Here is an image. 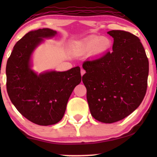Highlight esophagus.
Segmentation results:
<instances>
[{
	"instance_id": "1",
	"label": "esophagus",
	"mask_w": 157,
	"mask_h": 157,
	"mask_svg": "<svg viewBox=\"0 0 157 157\" xmlns=\"http://www.w3.org/2000/svg\"><path fill=\"white\" fill-rule=\"evenodd\" d=\"M85 73H86L85 70H83V68H81V76H83V75H84Z\"/></svg>"
}]
</instances>
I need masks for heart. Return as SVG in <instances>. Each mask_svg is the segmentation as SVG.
Returning <instances> with one entry per match:
<instances>
[{
    "mask_svg": "<svg viewBox=\"0 0 157 157\" xmlns=\"http://www.w3.org/2000/svg\"><path fill=\"white\" fill-rule=\"evenodd\" d=\"M110 38L104 36H89L81 41L76 42L74 49L77 54H86L92 53L96 56H103L112 47Z\"/></svg>",
    "mask_w": 157,
    "mask_h": 157,
    "instance_id": "obj_1",
    "label": "heart"
}]
</instances>
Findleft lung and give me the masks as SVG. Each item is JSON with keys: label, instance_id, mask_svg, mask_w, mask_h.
I'll use <instances>...</instances> for the list:
<instances>
[{"label": "left lung", "instance_id": "8db88e82", "mask_svg": "<svg viewBox=\"0 0 157 157\" xmlns=\"http://www.w3.org/2000/svg\"><path fill=\"white\" fill-rule=\"evenodd\" d=\"M111 52L86 61L82 76L92 117L98 121H119L138 108L147 89L149 61L140 39L129 32L113 30Z\"/></svg>", "mask_w": 157, "mask_h": 157}]
</instances>
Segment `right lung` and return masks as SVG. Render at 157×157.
<instances>
[{
  "label": "right lung",
  "mask_w": 157,
  "mask_h": 157,
  "mask_svg": "<svg viewBox=\"0 0 157 157\" xmlns=\"http://www.w3.org/2000/svg\"><path fill=\"white\" fill-rule=\"evenodd\" d=\"M57 32L50 29L30 31L16 43L6 64V88L13 104L23 117L40 126L61 121L74 88L81 83L80 67L66 71L36 74L31 56L44 38Z\"/></svg>",
  "instance_id": "right-lung-1"
}]
</instances>
